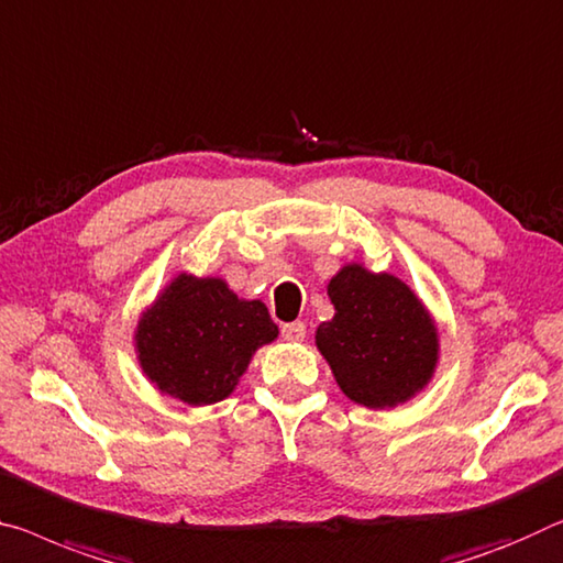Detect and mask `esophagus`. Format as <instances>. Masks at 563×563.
I'll list each match as a JSON object with an SVG mask.
<instances>
[{
  "label": "esophagus",
  "instance_id": "obj_1",
  "mask_svg": "<svg viewBox=\"0 0 563 563\" xmlns=\"http://www.w3.org/2000/svg\"><path fill=\"white\" fill-rule=\"evenodd\" d=\"M305 334H307L305 322H289V324L282 327V336L287 342H301V340H305Z\"/></svg>",
  "mask_w": 563,
  "mask_h": 563
}]
</instances>
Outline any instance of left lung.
<instances>
[{
	"label": "left lung",
	"mask_w": 563,
	"mask_h": 563,
	"mask_svg": "<svg viewBox=\"0 0 563 563\" xmlns=\"http://www.w3.org/2000/svg\"><path fill=\"white\" fill-rule=\"evenodd\" d=\"M327 294L334 317L317 327V350L352 402L385 410L426 390L438 365V327L408 284L347 264Z\"/></svg>",
	"instance_id": "8db88e82"
}]
</instances>
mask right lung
I'll use <instances>...</instances> for the list:
<instances>
[{"label": "right lung", "mask_w": 563, "mask_h": 563, "mask_svg": "<svg viewBox=\"0 0 563 563\" xmlns=\"http://www.w3.org/2000/svg\"><path fill=\"white\" fill-rule=\"evenodd\" d=\"M276 334L264 301L239 299L216 276L178 274L137 319L135 352L163 395L201 408L229 397Z\"/></svg>", "instance_id": "obj_1"}]
</instances>
